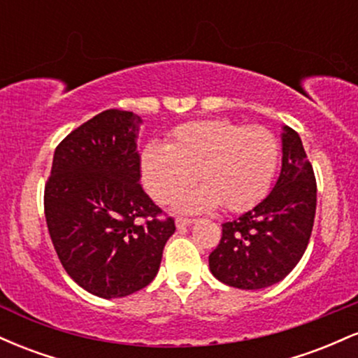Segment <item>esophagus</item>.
<instances>
[{
  "label": "esophagus",
  "mask_w": 358,
  "mask_h": 358,
  "mask_svg": "<svg viewBox=\"0 0 358 358\" xmlns=\"http://www.w3.org/2000/svg\"><path fill=\"white\" fill-rule=\"evenodd\" d=\"M193 222H195V219H185V217H178V219H176V227L185 229L187 225H192Z\"/></svg>",
  "instance_id": "obj_1"
}]
</instances>
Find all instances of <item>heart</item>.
Listing matches in <instances>:
<instances>
[{"label": "heart", "mask_w": 358, "mask_h": 358, "mask_svg": "<svg viewBox=\"0 0 358 358\" xmlns=\"http://www.w3.org/2000/svg\"><path fill=\"white\" fill-rule=\"evenodd\" d=\"M279 162L278 139L264 127L227 121L188 122L171 133L168 145L148 143L141 151V180L158 203H171L195 183L202 188L185 196L182 210L222 207L242 212L269 192Z\"/></svg>", "instance_id": "heart-1"}]
</instances>
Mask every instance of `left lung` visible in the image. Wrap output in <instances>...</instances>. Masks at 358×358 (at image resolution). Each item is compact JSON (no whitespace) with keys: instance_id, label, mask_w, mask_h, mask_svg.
Masks as SVG:
<instances>
[{"instance_id":"obj_1","label":"left lung","mask_w":358,"mask_h":358,"mask_svg":"<svg viewBox=\"0 0 358 358\" xmlns=\"http://www.w3.org/2000/svg\"><path fill=\"white\" fill-rule=\"evenodd\" d=\"M282 166L274 188L252 210L222 224L208 256L212 274L239 289H262L285 279L305 254L316 212V180L301 138L282 127Z\"/></svg>"}]
</instances>
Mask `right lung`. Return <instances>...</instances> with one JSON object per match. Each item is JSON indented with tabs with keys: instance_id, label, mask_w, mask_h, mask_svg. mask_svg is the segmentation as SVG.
I'll return each mask as SVG.
<instances>
[{
	"instance_id": "add662e5",
	"label": "right lung",
	"mask_w": 358,
	"mask_h": 358,
	"mask_svg": "<svg viewBox=\"0 0 358 358\" xmlns=\"http://www.w3.org/2000/svg\"><path fill=\"white\" fill-rule=\"evenodd\" d=\"M141 117L108 109L62 139L45 185V219L62 266L99 298L153 281L175 220L139 185ZM139 218H145L143 224Z\"/></svg>"
}]
</instances>
